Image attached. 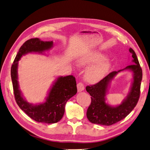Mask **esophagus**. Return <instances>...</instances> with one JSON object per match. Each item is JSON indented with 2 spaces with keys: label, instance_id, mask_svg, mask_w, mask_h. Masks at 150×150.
I'll list each match as a JSON object with an SVG mask.
<instances>
[{
  "label": "esophagus",
  "instance_id": "34e87169",
  "mask_svg": "<svg viewBox=\"0 0 150 150\" xmlns=\"http://www.w3.org/2000/svg\"><path fill=\"white\" fill-rule=\"evenodd\" d=\"M77 90L78 92H81L84 90V85L82 83L80 82L77 84Z\"/></svg>",
  "mask_w": 150,
  "mask_h": 150
}]
</instances>
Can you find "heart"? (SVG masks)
I'll use <instances>...</instances> for the list:
<instances>
[{
    "mask_svg": "<svg viewBox=\"0 0 150 150\" xmlns=\"http://www.w3.org/2000/svg\"><path fill=\"white\" fill-rule=\"evenodd\" d=\"M79 67L90 66L85 72L87 82L98 83L104 79L112 68V63L107 56L99 52H89L79 57L76 61Z\"/></svg>",
    "mask_w": 150,
    "mask_h": 150,
    "instance_id": "obj_1",
    "label": "heart"
}]
</instances>
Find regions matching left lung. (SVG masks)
<instances>
[{"mask_svg":"<svg viewBox=\"0 0 150 150\" xmlns=\"http://www.w3.org/2000/svg\"><path fill=\"white\" fill-rule=\"evenodd\" d=\"M132 64L117 71L110 73L101 81L86 87V91L91 96V103L87 111V117L91 123L103 125H111L125 118L135 108L140 96V88L143 72L135 52L129 49ZM129 70L133 73V80L129 94L120 105L112 106L105 103V96L110 83L118 72Z\"/></svg>","mask_w":150,"mask_h":150,"instance_id":"8db88e82","label":"left lung"}]
</instances>
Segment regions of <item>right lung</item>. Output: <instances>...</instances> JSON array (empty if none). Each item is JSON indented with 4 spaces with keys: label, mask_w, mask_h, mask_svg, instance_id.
Here are the masks:
<instances>
[{
    "label": "right lung",
    "mask_w": 150,
    "mask_h": 150,
    "mask_svg": "<svg viewBox=\"0 0 150 150\" xmlns=\"http://www.w3.org/2000/svg\"><path fill=\"white\" fill-rule=\"evenodd\" d=\"M53 47L52 41H42L39 38H31L19 49L11 69L15 100L19 107L30 118L37 122L54 124L62 118L67 102L77 93L75 78L72 75L57 77L50 89L45 102L33 105L23 96L18 83V61L28 53L44 54Z\"/></svg>",
    "instance_id": "right-lung-1"
}]
</instances>
